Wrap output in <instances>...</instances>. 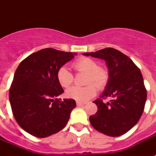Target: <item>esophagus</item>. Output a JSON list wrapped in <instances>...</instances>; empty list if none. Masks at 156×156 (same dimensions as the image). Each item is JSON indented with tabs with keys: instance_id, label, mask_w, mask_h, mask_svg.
<instances>
[{
	"instance_id": "obj_1",
	"label": "esophagus",
	"mask_w": 156,
	"mask_h": 156,
	"mask_svg": "<svg viewBox=\"0 0 156 156\" xmlns=\"http://www.w3.org/2000/svg\"><path fill=\"white\" fill-rule=\"evenodd\" d=\"M85 103H82V102H77V106H78V107H80V106H84V105H85Z\"/></svg>"
}]
</instances>
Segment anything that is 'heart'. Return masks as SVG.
<instances>
[{
    "label": "heart",
    "mask_w": 156,
    "mask_h": 156,
    "mask_svg": "<svg viewBox=\"0 0 156 156\" xmlns=\"http://www.w3.org/2000/svg\"><path fill=\"white\" fill-rule=\"evenodd\" d=\"M73 68L78 72H84L86 75L85 87H72L66 90V96L78 101L86 102L94 97L97 93L98 88H102L106 85L108 80V71L97 62L89 57H81L72 64ZM56 78L62 87H68L73 82V75L66 66L59 69L56 73Z\"/></svg>",
    "instance_id": "heart-1"
}]
</instances>
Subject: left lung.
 I'll return each instance as SVG.
<instances>
[{
    "label": "left lung",
    "instance_id": "obj_1",
    "mask_svg": "<svg viewBox=\"0 0 156 156\" xmlns=\"http://www.w3.org/2000/svg\"><path fill=\"white\" fill-rule=\"evenodd\" d=\"M83 55L103 59L108 69L105 90L93 101L98 111L90 116V124L108 136L122 135L138 123L144 110L147 90L140 69L129 57L112 48ZM106 98L110 100L105 103L102 100Z\"/></svg>",
    "mask_w": 156,
    "mask_h": 156
}]
</instances>
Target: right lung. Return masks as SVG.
<instances>
[{
	"label": "right lung",
	"instance_id": "add662e5",
	"mask_svg": "<svg viewBox=\"0 0 156 156\" xmlns=\"http://www.w3.org/2000/svg\"><path fill=\"white\" fill-rule=\"evenodd\" d=\"M75 55L49 48L30 54L18 66L9 89V102L16 121L26 132L46 138L66 126L76 102L56 98L64 92L56 73Z\"/></svg>",
	"mask_w": 156,
	"mask_h": 156
}]
</instances>
